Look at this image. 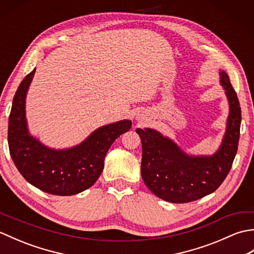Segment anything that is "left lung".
Wrapping results in <instances>:
<instances>
[{"instance_id": "1", "label": "left lung", "mask_w": 254, "mask_h": 254, "mask_svg": "<svg viewBox=\"0 0 254 254\" xmlns=\"http://www.w3.org/2000/svg\"><path fill=\"white\" fill-rule=\"evenodd\" d=\"M220 75L230 113L223 144L215 155L191 157L157 131L136 128L143 147L142 178L159 198L171 203L196 201L216 191L229 174L238 149L241 108L228 75L225 72Z\"/></svg>"}]
</instances>
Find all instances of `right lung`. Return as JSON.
Instances as JSON below:
<instances>
[{
    "label": "right lung",
    "instance_id": "obj_1",
    "mask_svg": "<svg viewBox=\"0 0 254 254\" xmlns=\"http://www.w3.org/2000/svg\"><path fill=\"white\" fill-rule=\"evenodd\" d=\"M35 69L16 90L8 118V148L16 168L30 185L55 195H74L90 188L104 169L112 143L132 127L128 120L101 127L76 147L55 150L29 136L25 98Z\"/></svg>",
    "mask_w": 254,
    "mask_h": 254
}]
</instances>
